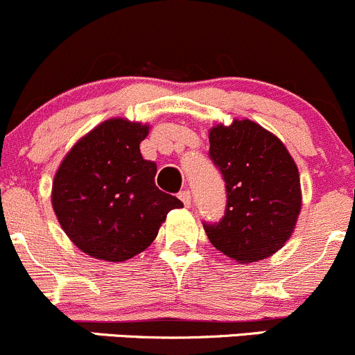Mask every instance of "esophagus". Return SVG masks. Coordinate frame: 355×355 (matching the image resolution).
I'll return each instance as SVG.
<instances>
[{
    "label": "esophagus",
    "mask_w": 355,
    "mask_h": 355,
    "mask_svg": "<svg viewBox=\"0 0 355 355\" xmlns=\"http://www.w3.org/2000/svg\"><path fill=\"white\" fill-rule=\"evenodd\" d=\"M178 198H180V200H182V202H184L185 207L191 206V192H189V191H182Z\"/></svg>",
    "instance_id": "obj_1"
}]
</instances>
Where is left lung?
Masks as SVG:
<instances>
[{
	"instance_id": "1",
	"label": "left lung",
	"mask_w": 355,
	"mask_h": 355,
	"mask_svg": "<svg viewBox=\"0 0 355 355\" xmlns=\"http://www.w3.org/2000/svg\"><path fill=\"white\" fill-rule=\"evenodd\" d=\"M209 157L227 187L225 216L204 223L209 242L239 263H256L284 247L302 196L295 161L284 142L250 120L209 130Z\"/></svg>"
}]
</instances>
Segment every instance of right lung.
Listing matches in <instances>:
<instances>
[{"label":"right lung","instance_id":"1","mask_svg":"<svg viewBox=\"0 0 355 355\" xmlns=\"http://www.w3.org/2000/svg\"><path fill=\"white\" fill-rule=\"evenodd\" d=\"M148 134V125L111 118L63 157L51 202L82 252L113 263L130 259L151 245L166 214L184 206L156 187V163L139 148Z\"/></svg>","mask_w":355,"mask_h":355}]
</instances>
